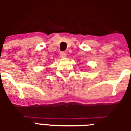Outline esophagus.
I'll return each mask as SVG.
<instances>
[{
	"label": "esophagus",
	"mask_w": 131,
	"mask_h": 131,
	"mask_svg": "<svg viewBox=\"0 0 131 131\" xmlns=\"http://www.w3.org/2000/svg\"><path fill=\"white\" fill-rule=\"evenodd\" d=\"M60 57H61V58L66 57V53H65L64 52H60Z\"/></svg>",
	"instance_id": "esophagus-1"
}]
</instances>
